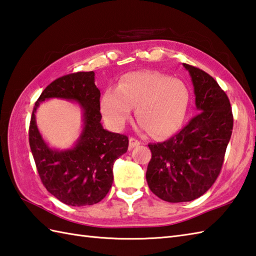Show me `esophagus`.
<instances>
[{
    "label": "esophagus",
    "instance_id": "1",
    "mask_svg": "<svg viewBox=\"0 0 256 256\" xmlns=\"http://www.w3.org/2000/svg\"><path fill=\"white\" fill-rule=\"evenodd\" d=\"M140 144V140H138L136 138H130V140H128V145H130V148H136V146H138Z\"/></svg>",
    "mask_w": 256,
    "mask_h": 256
}]
</instances>
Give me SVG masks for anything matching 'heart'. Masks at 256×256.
<instances>
[{
    "label": "heart",
    "mask_w": 256,
    "mask_h": 256,
    "mask_svg": "<svg viewBox=\"0 0 256 256\" xmlns=\"http://www.w3.org/2000/svg\"><path fill=\"white\" fill-rule=\"evenodd\" d=\"M190 94L182 80L157 72L125 74L118 88H108L101 99V111L113 130H121L136 108L140 128L155 138H167L180 128Z\"/></svg>",
    "instance_id": "b5f03b06"
}]
</instances>
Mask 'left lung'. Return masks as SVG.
<instances>
[{
    "label": "left lung",
    "mask_w": 256,
    "mask_h": 256,
    "mask_svg": "<svg viewBox=\"0 0 256 256\" xmlns=\"http://www.w3.org/2000/svg\"><path fill=\"white\" fill-rule=\"evenodd\" d=\"M194 84L197 116L162 143L148 144L152 158L146 180L168 202H186L208 192L218 178L231 138L229 98L204 70L184 64Z\"/></svg>",
    "instance_id": "1"
}]
</instances>
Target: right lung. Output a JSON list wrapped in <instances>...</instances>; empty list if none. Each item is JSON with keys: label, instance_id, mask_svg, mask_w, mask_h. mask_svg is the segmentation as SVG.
<instances>
[{"label": "right lung", "instance_id": "obj_1", "mask_svg": "<svg viewBox=\"0 0 256 256\" xmlns=\"http://www.w3.org/2000/svg\"><path fill=\"white\" fill-rule=\"evenodd\" d=\"M100 96L94 72H74L47 86L32 110L28 135L38 175L48 192L68 206H91L104 198L113 182L114 162L128 148V136L103 128ZM52 97L78 102L83 110L84 128L72 149L50 148L38 131L36 108Z\"/></svg>", "mask_w": 256, "mask_h": 256}]
</instances>
